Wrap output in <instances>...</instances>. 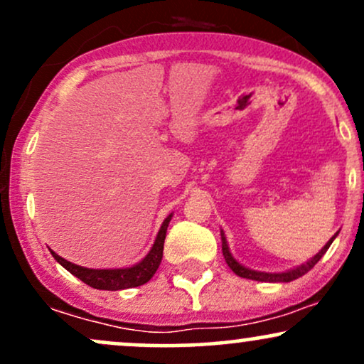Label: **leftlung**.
Listing matches in <instances>:
<instances>
[{
	"label": "left lung",
	"instance_id": "left-lung-1",
	"mask_svg": "<svg viewBox=\"0 0 364 364\" xmlns=\"http://www.w3.org/2000/svg\"><path fill=\"white\" fill-rule=\"evenodd\" d=\"M336 236H333L332 240H330L328 243L325 245L323 248H321L320 252L311 258V260H308L306 263H303V265L296 267V269L287 270V272H282V274H267V272H257V270H250V269H246V267L241 265V263H237L235 258H232L231 252H229L228 241H225L224 232L220 231V240H223V255H224V258H225V263H228V265H229V269H231L236 275H240V277L252 279V281H260V282H291V281H294V279L301 277V275H304L306 272H310L313 267H315L316 263H318L320 258L323 257L325 252H327L328 246L332 245L333 240H336Z\"/></svg>",
	"mask_w": 364,
	"mask_h": 364
}]
</instances>
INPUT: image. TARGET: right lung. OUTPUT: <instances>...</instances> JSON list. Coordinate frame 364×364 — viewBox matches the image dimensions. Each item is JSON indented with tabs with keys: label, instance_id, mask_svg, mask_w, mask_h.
Listing matches in <instances>:
<instances>
[{
	"label": "right lung",
	"instance_id": "right-lung-1",
	"mask_svg": "<svg viewBox=\"0 0 364 364\" xmlns=\"http://www.w3.org/2000/svg\"><path fill=\"white\" fill-rule=\"evenodd\" d=\"M173 214L166 217V220L162 223L161 229H159V235L156 237V243H154L152 250H150L147 257L144 258L136 265L128 267V269H85V267L75 265L72 262H66L65 258H61L60 255L51 252L54 260L61 263L70 274H73L75 277L80 279L82 282H85L87 286L94 287V289H102V291H119V289H128V287H139L141 284L149 282L152 279V275L156 274L162 260V252H164V240L166 232H168V225Z\"/></svg>",
	"mask_w": 364,
	"mask_h": 364
}]
</instances>
